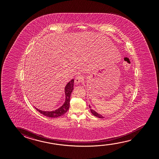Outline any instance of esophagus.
I'll use <instances>...</instances> for the list:
<instances>
[{
  "instance_id": "34e87169",
  "label": "esophagus",
  "mask_w": 159,
  "mask_h": 159,
  "mask_svg": "<svg viewBox=\"0 0 159 159\" xmlns=\"http://www.w3.org/2000/svg\"><path fill=\"white\" fill-rule=\"evenodd\" d=\"M84 80V78L81 75H78L76 76L75 79V83L76 84H79V83L83 82V81Z\"/></svg>"
}]
</instances>
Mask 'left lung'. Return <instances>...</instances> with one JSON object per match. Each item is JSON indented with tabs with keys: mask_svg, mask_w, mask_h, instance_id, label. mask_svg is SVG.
<instances>
[{
	"mask_svg": "<svg viewBox=\"0 0 159 159\" xmlns=\"http://www.w3.org/2000/svg\"><path fill=\"white\" fill-rule=\"evenodd\" d=\"M89 108H90V110H91V113L94 116H96V117H97L98 118H103L104 117L102 116V115H101L100 114H99V113H97V112H96V111L93 110H92L91 109V107L90 106H89Z\"/></svg>",
	"mask_w": 159,
	"mask_h": 159,
	"instance_id": "8db88e82",
	"label": "left lung"
}]
</instances>
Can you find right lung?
<instances>
[{
    "instance_id": "1",
    "label": "right lung",
    "mask_w": 159,
    "mask_h": 159,
    "mask_svg": "<svg viewBox=\"0 0 159 159\" xmlns=\"http://www.w3.org/2000/svg\"><path fill=\"white\" fill-rule=\"evenodd\" d=\"M73 86H74V79H72V80L68 83L67 85L66 86L65 89L66 94L65 102L64 103V104L59 109L53 111H43L39 110V109H36V107L35 109L42 115L46 116L48 117L56 118L63 115L70 108V97L72 91L73 90Z\"/></svg>"
}]
</instances>
